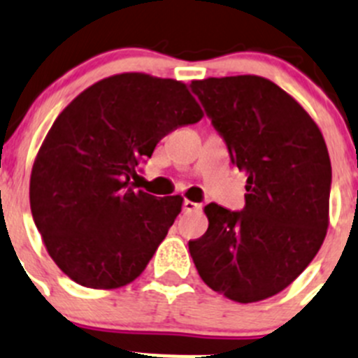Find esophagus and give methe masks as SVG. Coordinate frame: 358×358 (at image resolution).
I'll return each mask as SVG.
<instances>
[{
	"mask_svg": "<svg viewBox=\"0 0 358 358\" xmlns=\"http://www.w3.org/2000/svg\"><path fill=\"white\" fill-rule=\"evenodd\" d=\"M199 209H200V203L192 202V200H185V203H182V210H185V213H193V210H199Z\"/></svg>",
	"mask_w": 358,
	"mask_h": 358,
	"instance_id": "esophagus-1",
	"label": "esophagus"
}]
</instances>
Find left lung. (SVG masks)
<instances>
[{
  "label": "left lung",
  "instance_id": "left-lung-1",
  "mask_svg": "<svg viewBox=\"0 0 358 358\" xmlns=\"http://www.w3.org/2000/svg\"><path fill=\"white\" fill-rule=\"evenodd\" d=\"M193 93L246 172V206L203 207L209 228L189 241L209 288L250 304L283 292L311 264L329 228L332 166L315 119L258 75L193 80Z\"/></svg>",
  "mask_w": 358,
  "mask_h": 358
}]
</instances>
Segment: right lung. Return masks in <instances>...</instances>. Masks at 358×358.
Returning <instances> with one entry per match:
<instances>
[{
	"label": "right lung",
	"mask_w": 358,
	"mask_h": 358,
	"mask_svg": "<svg viewBox=\"0 0 358 358\" xmlns=\"http://www.w3.org/2000/svg\"><path fill=\"white\" fill-rule=\"evenodd\" d=\"M202 117L185 83L138 71L98 80L64 107L33 163L29 203L68 278L112 290L144 272L182 196L156 199L130 177L165 135Z\"/></svg>",
	"instance_id": "1"
}]
</instances>
